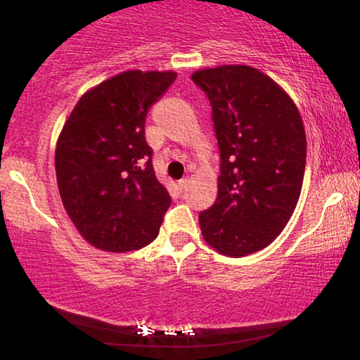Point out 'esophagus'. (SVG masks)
I'll return each instance as SVG.
<instances>
[{
  "mask_svg": "<svg viewBox=\"0 0 360 360\" xmlns=\"http://www.w3.org/2000/svg\"><path fill=\"white\" fill-rule=\"evenodd\" d=\"M187 187H188V181H187V179H182V181H179V182H178V188H179V192H186V191H187Z\"/></svg>",
  "mask_w": 360,
  "mask_h": 360,
  "instance_id": "obj_1",
  "label": "esophagus"
}]
</instances>
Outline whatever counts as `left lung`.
<instances>
[{"instance_id":"8db88e82","label":"left lung","mask_w":360,"mask_h":360,"mask_svg":"<svg viewBox=\"0 0 360 360\" xmlns=\"http://www.w3.org/2000/svg\"><path fill=\"white\" fill-rule=\"evenodd\" d=\"M221 150L217 198L198 216L205 241L245 257L281 233L302 192L307 165L303 120L290 96L248 65L198 70Z\"/></svg>"}]
</instances>
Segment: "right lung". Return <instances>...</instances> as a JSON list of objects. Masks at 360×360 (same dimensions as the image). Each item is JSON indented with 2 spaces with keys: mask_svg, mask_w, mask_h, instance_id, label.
Masks as SVG:
<instances>
[{
  "mask_svg": "<svg viewBox=\"0 0 360 360\" xmlns=\"http://www.w3.org/2000/svg\"><path fill=\"white\" fill-rule=\"evenodd\" d=\"M173 71H124L85 92L56 149L60 197L79 233L109 252L148 246L172 197L155 178L144 124Z\"/></svg>",
  "mask_w": 360,
  "mask_h": 360,
  "instance_id": "1",
  "label": "right lung"
}]
</instances>
